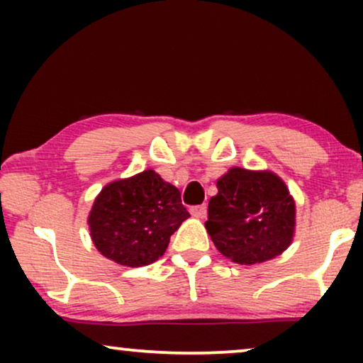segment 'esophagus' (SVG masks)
Returning <instances> with one entry per match:
<instances>
[{"mask_svg": "<svg viewBox=\"0 0 363 363\" xmlns=\"http://www.w3.org/2000/svg\"><path fill=\"white\" fill-rule=\"evenodd\" d=\"M190 213L193 216L196 218H206V213H208V206L206 205H198V206H191L190 208Z\"/></svg>", "mask_w": 363, "mask_h": 363, "instance_id": "1", "label": "esophagus"}]
</instances>
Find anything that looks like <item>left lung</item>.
Instances as JSON below:
<instances>
[{"label":"left lung","instance_id":"left-lung-1","mask_svg":"<svg viewBox=\"0 0 363 363\" xmlns=\"http://www.w3.org/2000/svg\"><path fill=\"white\" fill-rule=\"evenodd\" d=\"M208 203V235L238 264L269 261L286 251L296 228V203L272 172L230 168Z\"/></svg>","mask_w":363,"mask_h":363}]
</instances>
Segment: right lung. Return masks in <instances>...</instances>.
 <instances>
[{
    "label": "right lung",
    "instance_id": "add662e5",
    "mask_svg": "<svg viewBox=\"0 0 363 363\" xmlns=\"http://www.w3.org/2000/svg\"><path fill=\"white\" fill-rule=\"evenodd\" d=\"M188 216L178 188L145 170L104 186L87 223L102 256L117 264L140 267L163 256L170 236Z\"/></svg>",
    "mask_w": 363,
    "mask_h": 363
}]
</instances>
